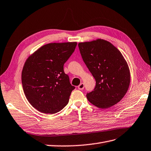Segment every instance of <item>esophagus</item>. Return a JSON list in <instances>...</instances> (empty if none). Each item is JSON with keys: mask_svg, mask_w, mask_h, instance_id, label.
<instances>
[{"mask_svg": "<svg viewBox=\"0 0 151 151\" xmlns=\"http://www.w3.org/2000/svg\"><path fill=\"white\" fill-rule=\"evenodd\" d=\"M84 88V84L83 83H81L79 86H78V89L80 90L83 89Z\"/></svg>", "mask_w": 151, "mask_h": 151, "instance_id": "obj_1", "label": "esophagus"}]
</instances>
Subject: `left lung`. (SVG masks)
Masks as SVG:
<instances>
[{
    "mask_svg": "<svg viewBox=\"0 0 151 151\" xmlns=\"http://www.w3.org/2000/svg\"><path fill=\"white\" fill-rule=\"evenodd\" d=\"M83 61L96 80L94 91L86 94L98 108H110L121 101L129 89L130 73L121 52L106 40L78 44Z\"/></svg>",
    "mask_w": 151,
    "mask_h": 151,
    "instance_id": "obj_1",
    "label": "left lung"
}]
</instances>
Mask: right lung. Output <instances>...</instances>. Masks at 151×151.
I'll return each instance as SVG.
<instances>
[{
	"label": "right lung",
	"mask_w": 151,
	"mask_h": 151,
	"mask_svg": "<svg viewBox=\"0 0 151 151\" xmlns=\"http://www.w3.org/2000/svg\"><path fill=\"white\" fill-rule=\"evenodd\" d=\"M77 42L51 43L27 58L22 68V88L29 103L40 112L53 114L64 108L75 87L63 71Z\"/></svg>",
	"instance_id": "right-lung-1"
}]
</instances>
